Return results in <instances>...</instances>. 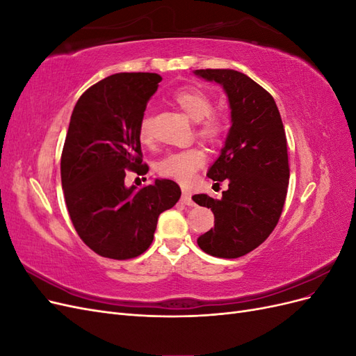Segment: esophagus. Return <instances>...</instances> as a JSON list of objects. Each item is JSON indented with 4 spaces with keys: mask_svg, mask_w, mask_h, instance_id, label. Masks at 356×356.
Returning <instances> with one entry per match:
<instances>
[{
    "mask_svg": "<svg viewBox=\"0 0 356 356\" xmlns=\"http://www.w3.org/2000/svg\"><path fill=\"white\" fill-rule=\"evenodd\" d=\"M181 202L184 203V204H187V207H193V204H195V202H193V199H191V195L188 191H182V196H181Z\"/></svg>",
    "mask_w": 356,
    "mask_h": 356,
    "instance_id": "esophagus-1",
    "label": "esophagus"
}]
</instances>
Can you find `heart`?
<instances>
[{
  "instance_id": "b5f03b06",
  "label": "heart",
  "mask_w": 356,
  "mask_h": 356,
  "mask_svg": "<svg viewBox=\"0 0 356 356\" xmlns=\"http://www.w3.org/2000/svg\"><path fill=\"white\" fill-rule=\"evenodd\" d=\"M174 102L188 118L197 122V134L209 143H215L224 134V122L212 115V99L208 93L197 88H182L174 93ZM138 135L143 144L153 139V123L149 113H144L138 126ZM204 156L196 147H188L166 154L157 163L160 175L175 179L179 184H188L196 170L203 165Z\"/></svg>"
}]
</instances>
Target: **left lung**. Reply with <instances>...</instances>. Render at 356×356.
<instances>
[{
    "mask_svg": "<svg viewBox=\"0 0 356 356\" xmlns=\"http://www.w3.org/2000/svg\"><path fill=\"white\" fill-rule=\"evenodd\" d=\"M199 77L222 86L227 93L232 127L208 177L229 181L221 199L195 195L213 212V229L199 236L209 255L238 258L260 246L281 217L289 166L286 136L273 96L248 75L234 70H196Z\"/></svg>",
    "mask_w": 356,
    "mask_h": 356,
    "instance_id": "obj_1",
    "label": "left lung"
}]
</instances>
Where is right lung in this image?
<instances>
[{"instance_id":"1","label":"right lung","mask_w":356,"mask_h":356,"mask_svg":"<svg viewBox=\"0 0 356 356\" xmlns=\"http://www.w3.org/2000/svg\"><path fill=\"white\" fill-rule=\"evenodd\" d=\"M160 81L154 72L114 74L74 106L60 157L62 188L75 232L101 257L129 260L145 252L159 215L181 197L170 179L124 186L127 170L148 172L138 126Z\"/></svg>"}]
</instances>
